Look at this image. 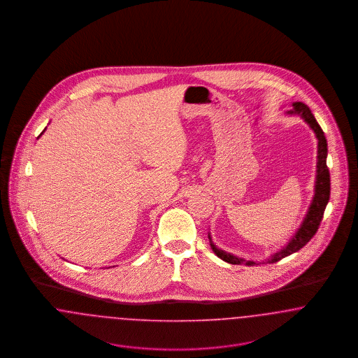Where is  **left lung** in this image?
Listing matches in <instances>:
<instances>
[{
    "label": "left lung",
    "instance_id": "1",
    "mask_svg": "<svg viewBox=\"0 0 358 358\" xmlns=\"http://www.w3.org/2000/svg\"><path fill=\"white\" fill-rule=\"evenodd\" d=\"M292 107L294 108L287 111V114H298V115H301V118L306 122L307 124L310 126V129L315 133V136L318 139L315 193H314L311 205H310V208L307 210L306 217H305L303 222L301 224V227L296 231V234L291 238L289 243L282 250H279L278 252H275L273 255H271L270 259H267V263H276L280 259H283L286 256L299 251L301 248H303L306 245L307 243L311 240V238L317 234L318 227H320V224L322 222V217H324L326 205H327L329 199H330V173H329V168L326 165L327 141L324 138V131H322L321 126L318 124V122L314 118V115L311 114L310 108L307 107L305 103H292ZM208 238H209V241H210V247H212L213 252L219 256L220 259H222L224 262L231 263V264H245V266L256 264V262H252V260H245L243 257H238V256L222 251V250L217 248L213 244L210 235H208Z\"/></svg>",
    "mask_w": 358,
    "mask_h": 358
}]
</instances>
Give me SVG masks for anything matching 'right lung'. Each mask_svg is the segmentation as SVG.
<instances>
[{
	"mask_svg": "<svg viewBox=\"0 0 358 358\" xmlns=\"http://www.w3.org/2000/svg\"><path fill=\"white\" fill-rule=\"evenodd\" d=\"M43 133H44V131H43ZM43 133H41V134H43ZM41 134H40V136H41Z\"/></svg>",
	"mask_w": 358,
	"mask_h": 358,
	"instance_id": "obj_1",
	"label": "right lung"
}]
</instances>
